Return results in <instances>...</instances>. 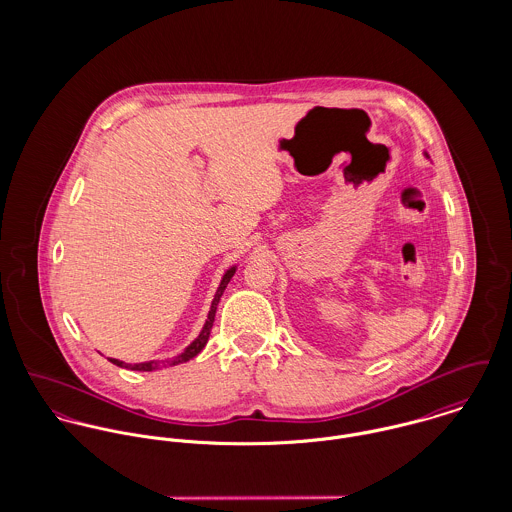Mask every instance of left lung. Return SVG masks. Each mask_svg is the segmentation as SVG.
Instances as JSON below:
<instances>
[{
  "instance_id": "8db88e82",
  "label": "left lung",
  "mask_w": 512,
  "mask_h": 512,
  "mask_svg": "<svg viewBox=\"0 0 512 512\" xmlns=\"http://www.w3.org/2000/svg\"><path fill=\"white\" fill-rule=\"evenodd\" d=\"M424 155H426V157H430V155H428V153H424Z\"/></svg>"
}]
</instances>
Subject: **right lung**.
<instances>
[{
	"instance_id": "1",
	"label": "right lung",
	"mask_w": 512,
	"mask_h": 512,
	"mask_svg": "<svg viewBox=\"0 0 512 512\" xmlns=\"http://www.w3.org/2000/svg\"><path fill=\"white\" fill-rule=\"evenodd\" d=\"M234 272H236V266H232V268H228V270L224 272V276H222V280H220L219 290L215 293V299H213V303H211V311H209V315H207V321H205V325H203L199 337H197L181 355H177V357H173V359H167V361H161V363H159V361H147V363H138V365H128V363L118 361V359H110V363H114L116 366H122V368H130V370L151 372V370H157V368H161V366L181 365V363H187V361L195 359V357L205 349V345H207V341H209V337H211V329H213V323H215L217 305H219L220 297H222V293L226 290L228 282L232 280Z\"/></svg>"
}]
</instances>
